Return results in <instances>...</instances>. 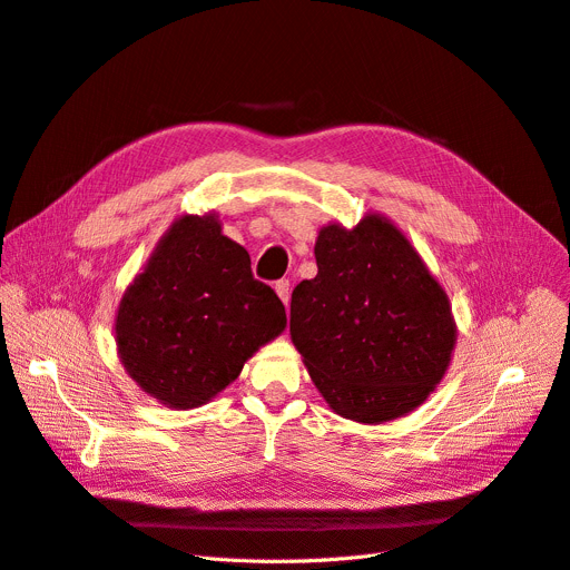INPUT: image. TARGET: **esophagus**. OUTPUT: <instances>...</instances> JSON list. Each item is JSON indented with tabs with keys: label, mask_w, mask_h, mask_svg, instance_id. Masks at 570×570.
<instances>
[{
	"label": "esophagus",
	"mask_w": 570,
	"mask_h": 570,
	"mask_svg": "<svg viewBox=\"0 0 570 570\" xmlns=\"http://www.w3.org/2000/svg\"><path fill=\"white\" fill-rule=\"evenodd\" d=\"M276 292H278V297L283 299V304L287 306V302H289V281H285V278L278 281L276 283Z\"/></svg>",
	"instance_id": "esophagus-1"
}]
</instances>
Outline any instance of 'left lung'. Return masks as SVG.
Instances as JSON below:
<instances>
[{"label":"left lung","mask_w":570,"mask_h":570,"mask_svg":"<svg viewBox=\"0 0 570 570\" xmlns=\"http://www.w3.org/2000/svg\"><path fill=\"white\" fill-rule=\"evenodd\" d=\"M317 276L292 292L289 334L338 416L383 423L442 381L453 344L446 292L397 226L367 215L315 240Z\"/></svg>","instance_id":"left-lung-1"}]
</instances>
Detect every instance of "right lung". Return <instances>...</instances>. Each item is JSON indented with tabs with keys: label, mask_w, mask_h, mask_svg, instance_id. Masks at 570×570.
<instances>
[{
	"label": "right lung",
	"mask_w": 570,
	"mask_h": 570,
	"mask_svg": "<svg viewBox=\"0 0 570 570\" xmlns=\"http://www.w3.org/2000/svg\"><path fill=\"white\" fill-rule=\"evenodd\" d=\"M287 325L285 306L213 215H185L126 289L117 346L126 372L173 409H194L238 379Z\"/></svg>",
	"instance_id": "1"
}]
</instances>
